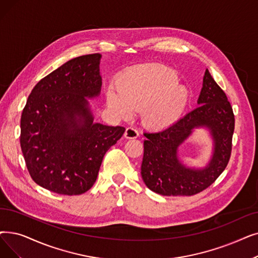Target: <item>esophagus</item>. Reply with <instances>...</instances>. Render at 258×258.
<instances>
[{"mask_svg":"<svg viewBox=\"0 0 258 258\" xmlns=\"http://www.w3.org/2000/svg\"><path fill=\"white\" fill-rule=\"evenodd\" d=\"M139 136V133L136 128L134 127H127L124 133V137L127 139H135Z\"/></svg>","mask_w":258,"mask_h":258,"instance_id":"34e87169","label":"esophagus"}]
</instances>
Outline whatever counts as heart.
<instances>
[{
  "label": "heart",
  "mask_w": 258,
  "mask_h": 258,
  "mask_svg": "<svg viewBox=\"0 0 258 258\" xmlns=\"http://www.w3.org/2000/svg\"><path fill=\"white\" fill-rule=\"evenodd\" d=\"M177 81V73L165 66H139L118 78V94L109 91L107 104L121 117H130L133 110L141 111L144 124L163 128L180 118L187 102V93Z\"/></svg>",
  "instance_id": "1"
}]
</instances>
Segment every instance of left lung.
I'll use <instances>...</instances> for the list:
<instances>
[{
	"label": "left lung",
	"mask_w": 258,
	"mask_h": 258,
	"mask_svg": "<svg viewBox=\"0 0 258 258\" xmlns=\"http://www.w3.org/2000/svg\"><path fill=\"white\" fill-rule=\"evenodd\" d=\"M199 106L159 132H144L141 176L153 192L164 196H193L215 182L227 167L235 118L227 95L206 70ZM199 126H207L215 138V155L205 170L186 169L176 158V149Z\"/></svg>",
	"instance_id": "8db88e82"
}]
</instances>
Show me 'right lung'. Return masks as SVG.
<instances>
[{
	"label": "right lung",
	"instance_id": "obj_1",
	"mask_svg": "<svg viewBox=\"0 0 258 258\" xmlns=\"http://www.w3.org/2000/svg\"><path fill=\"white\" fill-rule=\"evenodd\" d=\"M100 58V53L81 55L44 77L22 111L20 143L28 173L50 192H87L105 153L125 132L93 122L85 97H96L101 89Z\"/></svg>",
	"mask_w": 258,
	"mask_h": 258
}]
</instances>
